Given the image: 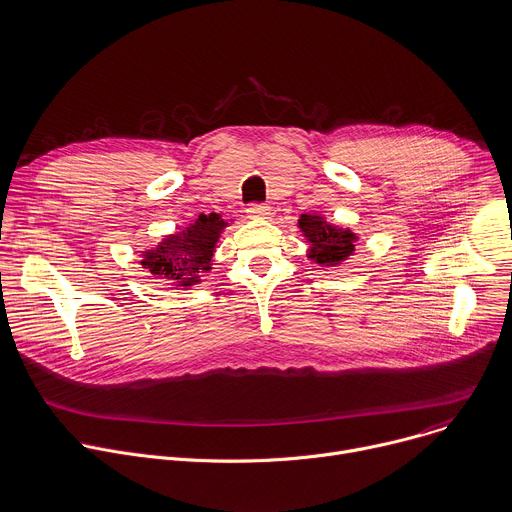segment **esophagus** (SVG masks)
<instances>
[{
  "instance_id": "obj_1",
  "label": "esophagus",
  "mask_w": 512,
  "mask_h": 512,
  "mask_svg": "<svg viewBox=\"0 0 512 512\" xmlns=\"http://www.w3.org/2000/svg\"><path fill=\"white\" fill-rule=\"evenodd\" d=\"M246 214L252 220H262V218H266L270 214V208L262 206V203H252V206L246 210Z\"/></svg>"
}]
</instances>
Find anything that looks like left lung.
I'll return each instance as SVG.
<instances>
[{"instance_id": "8db88e82", "label": "left lung", "mask_w": 512, "mask_h": 512, "mask_svg": "<svg viewBox=\"0 0 512 512\" xmlns=\"http://www.w3.org/2000/svg\"><path fill=\"white\" fill-rule=\"evenodd\" d=\"M298 228L311 244L309 258L321 266H337L355 250L357 236L349 228L331 226L317 214H302Z\"/></svg>"}]
</instances>
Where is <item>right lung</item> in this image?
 Instances as JSON below:
<instances>
[{
	"instance_id": "right-lung-1",
	"label": "right lung",
	"mask_w": 512,
	"mask_h": 512,
	"mask_svg": "<svg viewBox=\"0 0 512 512\" xmlns=\"http://www.w3.org/2000/svg\"><path fill=\"white\" fill-rule=\"evenodd\" d=\"M228 224L218 216H199L181 232L167 236L157 248L143 252L141 264L159 278L175 286H193L201 272L210 270L216 242Z\"/></svg>"
}]
</instances>
